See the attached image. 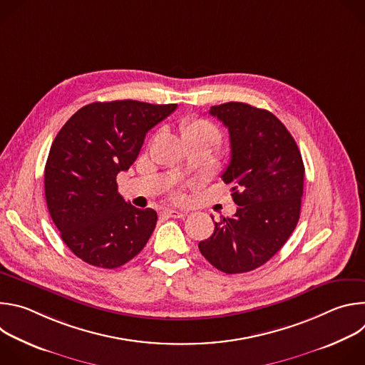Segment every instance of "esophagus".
I'll list each match as a JSON object with an SVG mask.
<instances>
[{
    "label": "esophagus",
    "instance_id": "34e87169",
    "mask_svg": "<svg viewBox=\"0 0 365 365\" xmlns=\"http://www.w3.org/2000/svg\"><path fill=\"white\" fill-rule=\"evenodd\" d=\"M162 215H163V217H168V218H185V217H186V212H183V211H175V210H163V211H162Z\"/></svg>",
    "mask_w": 365,
    "mask_h": 365
}]
</instances>
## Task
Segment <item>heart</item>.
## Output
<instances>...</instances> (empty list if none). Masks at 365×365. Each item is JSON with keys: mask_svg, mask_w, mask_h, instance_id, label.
Instances as JSON below:
<instances>
[{"mask_svg": "<svg viewBox=\"0 0 365 365\" xmlns=\"http://www.w3.org/2000/svg\"><path fill=\"white\" fill-rule=\"evenodd\" d=\"M180 131L186 143L199 141L211 148L217 147L221 143L220 128L205 118H186L180 124Z\"/></svg>", "mask_w": 365, "mask_h": 365, "instance_id": "obj_1", "label": "heart"}]
</instances>
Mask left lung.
Here are the masks:
<instances>
[{
    "label": "left lung",
    "mask_w": 365,
    "mask_h": 365,
    "mask_svg": "<svg viewBox=\"0 0 365 365\" xmlns=\"http://www.w3.org/2000/svg\"><path fill=\"white\" fill-rule=\"evenodd\" d=\"M210 114L230 131L231 160L221 178L232 186L238 210L215 222L199 251L227 274L247 273L269 262L294 231L304 166L294 138L270 111L227 102Z\"/></svg>",
    "instance_id": "1"
}]
</instances>
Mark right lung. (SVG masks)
Here are the masks:
<instances>
[{
    "instance_id": "1",
    "label": "right lung",
    "mask_w": 365,
    "mask_h": 365,
    "mask_svg": "<svg viewBox=\"0 0 365 365\" xmlns=\"http://www.w3.org/2000/svg\"><path fill=\"white\" fill-rule=\"evenodd\" d=\"M178 103L92 102L58 133L44 168L48 214L63 242L85 263L117 269L147 244L158 222L118 193L117 175L135 162L145 134Z\"/></svg>"
}]
</instances>
